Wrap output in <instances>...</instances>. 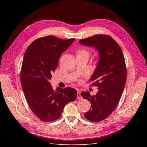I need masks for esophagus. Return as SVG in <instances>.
Listing matches in <instances>:
<instances>
[{
    "label": "esophagus",
    "instance_id": "esophagus-1",
    "mask_svg": "<svg viewBox=\"0 0 147 147\" xmlns=\"http://www.w3.org/2000/svg\"><path fill=\"white\" fill-rule=\"evenodd\" d=\"M78 99H83L82 96L80 95V92L79 91L78 92Z\"/></svg>",
    "mask_w": 147,
    "mask_h": 147
}]
</instances>
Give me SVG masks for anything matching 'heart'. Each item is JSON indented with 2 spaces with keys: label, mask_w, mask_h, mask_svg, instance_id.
<instances>
[{
  "label": "heart",
  "mask_w": 147,
  "mask_h": 147,
  "mask_svg": "<svg viewBox=\"0 0 147 147\" xmlns=\"http://www.w3.org/2000/svg\"><path fill=\"white\" fill-rule=\"evenodd\" d=\"M82 53H86V54H88V55H89V52L86 51H79V54H82Z\"/></svg>",
  "instance_id": "obj_1"
}]
</instances>
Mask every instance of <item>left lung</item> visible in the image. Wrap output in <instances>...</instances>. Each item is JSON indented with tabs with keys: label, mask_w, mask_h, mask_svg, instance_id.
Returning a JSON list of instances; mask_svg holds the SVG:
<instances>
[{
	"label": "left lung",
	"mask_w": 147,
	"mask_h": 147,
	"mask_svg": "<svg viewBox=\"0 0 147 147\" xmlns=\"http://www.w3.org/2000/svg\"><path fill=\"white\" fill-rule=\"evenodd\" d=\"M84 46L93 47L99 59L90 80L98 86V93L91 96L82 92L81 96L91 103L92 108L84 114L86 119L98 122L108 117L118 105L126 81V67L122 50L109 36L97 34L79 40Z\"/></svg>",
	"instance_id": "8db88e82"
}]
</instances>
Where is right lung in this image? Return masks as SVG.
<instances>
[{
  "label": "right lung",
  "mask_w": 147,
  "mask_h": 147,
  "mask_svg": "<svg viewBox=\"0 0 147 147\" xmlns=\"http://www.w3.org/2000/svg\"><path fill=\"white\" fill-rule=\"evenodd\" d=\"M74 40L46 36L31 43L24 53L20 76L22 89L31 110L43 121L58 119L65 105L77 98L76 89L58 87L54 90L49 82L61 53Z\"/></svg>",
  "instance_id": "right-lung-1"
}]
</instances>
